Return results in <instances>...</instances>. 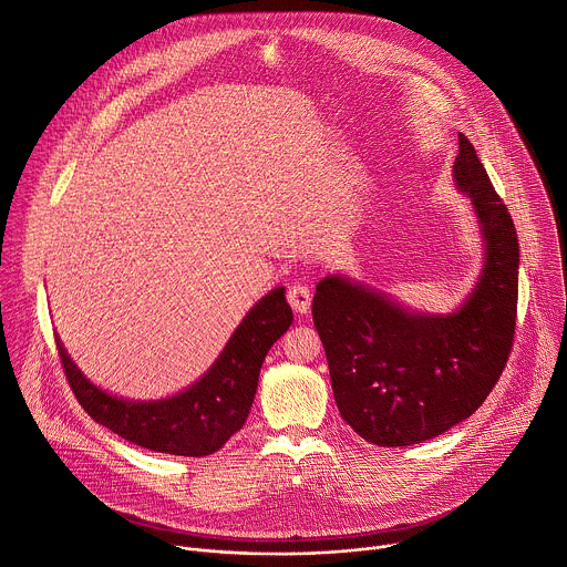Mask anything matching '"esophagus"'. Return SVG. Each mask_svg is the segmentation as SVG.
Wrapping results in <instances>:
<instances>
[{
    "label": "esophagus",
    "instance_id": "1",
    "mask_svg": "<svg viewBox=\"0 0 567 567\" xmlns=\"http://www.w3.org/2000/svg\"><path fill=\"white\" fill-rule=\"evenodd\" d=\"M287 300L296 313H307L311 307V293L305 285H291L287 291Z\"/></svg>",
    "mask_w": 567,
    "mask_h": 567
}]
</instances>
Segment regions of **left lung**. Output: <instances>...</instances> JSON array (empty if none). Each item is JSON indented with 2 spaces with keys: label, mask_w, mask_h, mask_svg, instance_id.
<instances>
[{
  "label": "left lung",
  "mask_w": 567,
  "mask_h": 567,
  "mask_svg": "<svg viewBox=\"0 0 567 567\" xmlns=\"http://www.w3.org/2000/svg\"><path fill=\"white\" fill-rule=\"evenodd\" d=\"M457 136L453 179L484 241V267L466 300L451 313H424L346 276L316 285L311 316L337 406L370 444H420L471 417L514 346L518 235L475 147Z\"/></svg>",
  "instance_id": "1"
}]
</instances>
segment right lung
I'll list each match as a JSON object with an SVG mask.
<instances>
[{
    "instance_id": "add662e5",
    "label": "right lung",
    "mask_w": 567,
    "mask_h": 567,
    "mask_svg": "<svg viewBox=\"0 0 567 567\" xmlns=\"http://www.w3.org/2000/svg\"><path fill=\"white\" fill-rule=\"evenodd\" d=\"M293 320L285 287L271 289L239 322L208 372L190 388L156 401H132L94 385L55 337L66 381L87 415L123 440L171 455L202 457L219 451L245 426L262 361Z\"/></svg>"
}]
</instances>
